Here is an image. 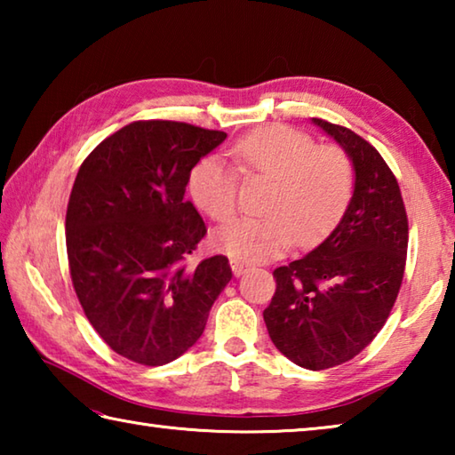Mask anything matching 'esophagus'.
Segmentation results:
<instances>
[{
	"mask_svg": "<svg viewBox=\"0 0 455 455\" xmlns=\"http://www.w3.org/2000/svg\"><path fill=\"white\" fill-rule=\"evenodd\" d=\"M230 268H233V275L235 276H241L246 273V265L238 263V260H230Z\"/></svg>",
	"mask_w": 455,
	"mask_h": 455,
	"instance_id": "34e87169",
	"label": "esophagus"
}]
</instances>
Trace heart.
Returning <instances> with one entry per match:
<instances>
[{
  "label": "heart",
  "instance_id": "heart-1",
  "mask_svg": "<svg viewBox=\"0 0 455 455\" xmlns=\"http://www.w3.org/2000/svg\"><path fill=\"white\" fill-rule=\"evenodd\" d=\"M230 156L241 171L275 180L265 203L267 217L235 219L212 236L214 246L238 263H265L292 241L299 246L319 241L351 198L349 158L335 146H317L297 128H259L230 146ZM188 190L214 220H227L236 211V172L219 156H204L192 166Z\"/></svg>",
  "mask_w": 455,
  "mask_h": 455
}]
</instances>
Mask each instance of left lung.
I'll return each mask as SVG.
<instances>
[{
  "instance_id": "1",
  "label": "left lung",
  "mask_w": 455,
  "mask_h": 455,
  "mask_svg": "<svg viewBox=\"0 0 455 455\" xmlns=\"http://www.w3.org/2000/svg\"><path fill=\"white\" fill-rule=\"evenodd\" d=\"M353 166V195L325 241L275 268L276 291L263 317L275 347L311 371L363 351L389 317L402 287L407 214L381 154L349 128L313 118Z\"/></svg>"
}]
</instances>
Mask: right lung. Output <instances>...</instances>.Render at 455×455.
<instances>
[{"instance_id": "1", "label": "right lung", "mask_w": 455, "mask_h": 455, "mask_svg": "<svg viewBox=\"0 0 455 455\" xmlns=\"http://www.w3.org/2000/svg\"><path fill=\"white\" fill-rule=\"evenodd\" d=\"M227 134L171 120L132 122L100 142L66 212L72 283L92 327L134 363L166 365L203 335L233 276L228 259L182 260L206 235L188 174Z\"/></svg>"}]
</instances>
